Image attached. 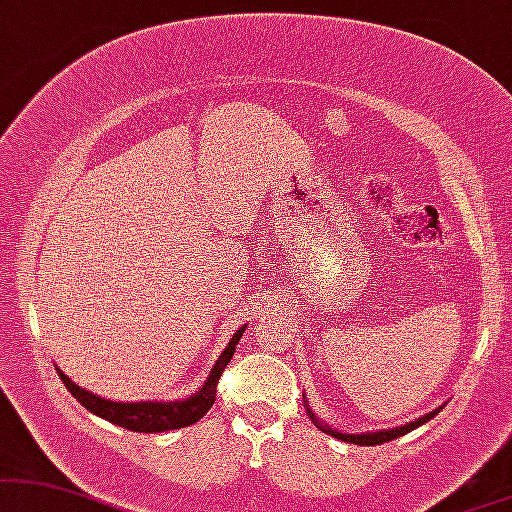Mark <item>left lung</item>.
Segmentation results:
<instances>
[{
  "mask_svg": "<svg viewBox=\"0 0 512 512\" xmlns=\"http://www.w3.org/2000/svg\"><path fill=\"white\" fill-rule=\"evenodd\" d=\"M304 404H307V399H304ZM307 413H309V418L314 420L316 425H319V420H316V416L312 411H309V404H307ZM439 413V409L437 411H430V413H425L423 418H418V420H413V423H406V425H401V428H392V430H380V432H361V435H342V432H338V430H331V428H319L323 430V432H328V435H333V437H338V439H342V442H349V444H364V446H375V444H383V442H392V439H397V437H401V435H406V432H411V430H416L418 425H423V423H428L430 418H435Z\"/></svg>",
  "mask_w": 512,
  "mask_h": 512,
  "instance_id": "left-lung-1",
  "label": "left lung"
}]
</instances>
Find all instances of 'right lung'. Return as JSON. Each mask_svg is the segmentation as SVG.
Returning <instances> with one entry per match:
<instances>
[{
	"instance_id": "obj_1",
	"label": "right lung",
	"mask_w": 512,
	"mask_h": 512,
	"mask_svg": "<svg viewBox=\"0 0 512 512\" xmlns=\"http://www.w3.org/2000/svg\"><path fill=\"white\" fill-rule=\"evenodd\" d=\"M243 333H245V326L241 331H236L234 338H231L229 347H226L222 357L217 359V364L210 371V378L205 380V385L184 401H132V404H127V401H111V399L96 397V394L87 392L84 387L75 385L66 373H61V368H56V371L61 375L63 385L68 387V392L80 401L84 409L96 413V416L111 420L113 425H120V428L132 430V432L179 430V428H186V425L198 423V420L212 409V404H215V397H217L219 375L224 373L226 364H229L231 357H234L236 345Z\"/></svg>"
}]
</instances>
